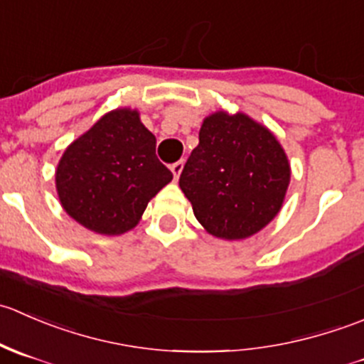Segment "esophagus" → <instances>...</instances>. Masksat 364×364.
<instances>
[{"mask_svg": "<svg viewBox=\"0 0 364 364\" xmlns=\"http://www.w3.org/2000/svg\"><path fill=\"white\" fill-rule=\"evenodd\" d=\"M171 171H172V174H174V179H179V174H181V171H183V160L172 164Z\"/></svg>", "mask_w": 364, "mask_h": 364, "instance_id": "1", "label": "esophagus"}]
</instances>
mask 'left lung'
Listing matches in <instances>:
<instances>
[{
    "label": "left lung",
    "mask_w": 364,
    "mask_h": 364,
    "mask_svg": "<svg viewBox=\"0 0 364 364\" xmlns=\"http://www.w3.org/2000/svg\"><path fill=\"white\" fill-rule=\"evenodd\" d=\"M291 167L280 142L245 114L205 117L179 186L209 234L245 240L280 211Z\"/></svg>",
    "instance_id": "1"
}]
</instances>
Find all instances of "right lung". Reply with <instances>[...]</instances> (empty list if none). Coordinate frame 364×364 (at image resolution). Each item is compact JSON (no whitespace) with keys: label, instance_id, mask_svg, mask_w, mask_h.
Wrapping results in <instances>:
<instances>
[{"label":"right lung","instance_id":"obj_1","mask_svg":"<svg viewBox=\"0 0 364 364\" xmlns=\"http://www.w3.org/2000/svg\"><path fill=\"white\" fill-rule=\"evenodd\" d=\"M171 179L139 112L117 109L68 146L58 165L56 188L65 211L80 225L116 236L137 225Z\"/></svg>","mask_w":364,"mask_h":364}]
</instances>
